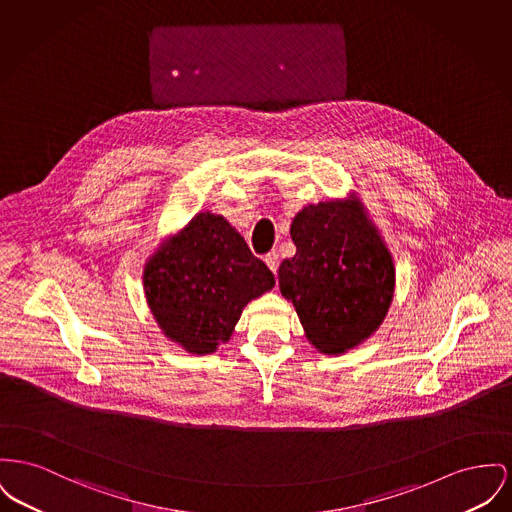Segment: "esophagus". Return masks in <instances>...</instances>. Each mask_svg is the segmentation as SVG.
<instances>
[{"mask_svg":"<svg viewBox=\"0 0 512 512\" xmlns=\"http://www.w3.org/2000/svg\"><path fill=\"white\" fill-rule=\"evenodd\" d=\"M265 263H267V267L276 274V271H278V263H280L278 251H271V253H267V255H265Z\"/></svg>","mask_w":512,"mask_h":512,"instance_id":"1","label":"esophagus"}]
</instances>
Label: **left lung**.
<instances>
[{
  "label": "left lung",
  "mask_w": 512,
  "mask_h": 512,
  "mask_svg": "<svg viewBox=\"0 0 512 512\" xmlns=\"http://www.w3.org/2000/svg\"><path fill=\"white\" fill-rule=\"evenodd\" d=\"M296 255L278 269L307 340L323 354L356 348L379 329L394 296V263L360 199L325 201L296 214Z\"/></svg>",
  "instance_id": "1"
}]
</instances>
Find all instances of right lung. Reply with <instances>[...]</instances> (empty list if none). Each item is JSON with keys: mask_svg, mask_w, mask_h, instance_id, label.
Instances as JSON below:
<instances>
[{"mask_svg": "<svg viewBox=\"0 0 512 512\" xmlns=\"http://www.w3.org/2000/svg\"><path fill=\"white\" fill-rule=\"evenodd\" d=\"M143 286L162 332L189 354L230 340L243 307L274 286V274L220 214L199 212L149 257Z\"/></svg>", "mask_w": 512, "mask_h": 512, "instance_id": "right-lung-1", "label": "right lung"}]
</instances>
